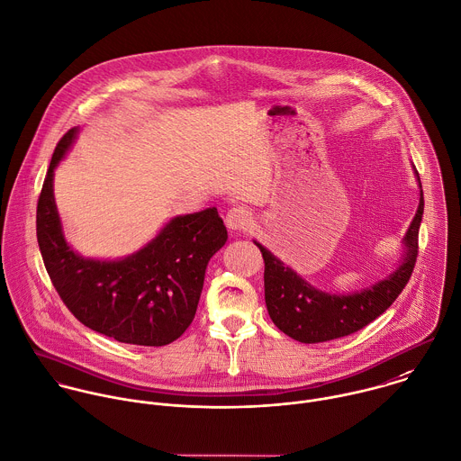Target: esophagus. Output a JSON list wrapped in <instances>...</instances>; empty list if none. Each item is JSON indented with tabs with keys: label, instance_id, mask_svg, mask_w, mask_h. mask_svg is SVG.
I'll return each instance as SVG.
<instances>
[{
	"label": "esophagus",
	"instance_id": "34e87169",
	"mask_svg": "<svg viewBox=\"0 0 461 461\" xmlns=\"http://www.w3.org/2000/svg\"><path fill=\"white\" fill-rule=\"evenodd\" d=\"M225 223H227V227L232 229V230H243V229L250 227V223H252V214H250L249 209L236 205V207H232V209L227 212Z\"/></svg>",
	"mask_w": 461,
	"mask_h": 461
}]
</instances>
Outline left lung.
Instances as JSON below:
<instances>
[{"label":"left lung","instance_id":"1","mask_svg":"<svg viewBox=\"0 0 461 461\" xmlns=\"http://www.w3.org/2000/svg\"><path fill=\"white\" fill-rule=\"evenodd\" d=\"M422 214L424 193L420 191L419 211L404 236L408 252L402 265L390 277L354 295H329L314 290L292 268L256 243L265 261V301L272 321L301 343H320L348 336L374 321L395 303L413 274Z\"/></svg>","mask_w":461,"mask_h":461}]
</instances>
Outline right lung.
Wrapping results in <instances>:
<instances>
[{
    "label": "right lung",
    "instance_id": "obj_1",
    "mask_svg": "<svg viewBox=\"0 0 461 461\" xmlns=\"http://www.w3.org/2000/svg\"><path fill=\"white\" fill-rule=\"evenodd\" d=\"M75 136L71 129L57 143L37 200V243L46 272L86 327L122 343L167 345L194 318L207 263L227 241L223 220L214 207L176 216L127 259L80 258L62 236L53 198V169Z\"/></svg>",
    "mask_w": 461,
    "mask_h": 461
}]
</instances>
